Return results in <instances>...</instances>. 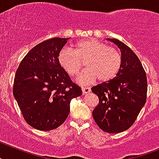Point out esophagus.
Returning a JSON list of instances; mask_svg holds the SVG:
<instances>
[{
	"instance_id": "1",
	"label": "esophagus",
	"mask_w": 159,
	"mask_h": 159,
	"mask_svg": "<svg viewBox=\"0 0 159 159\" xmlns=\"http://www.w3.org/2000/svg\"><path fill=\"white\" fill-rule=\"evenodd\" d=\"M90 91H91V89H90V88H87V87L82 88V93L84 95V94L89 93H90Z\"/></svg>"
}]
</instances>
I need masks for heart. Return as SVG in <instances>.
I'll return each mask as SVG.
<instances>
[{
  "label": "heart",
  "instance_id": "heart-1",
  "mask_svg": "<svg viewBox=\"0 0 159 159\" xmlns=\"http://www.w3.org/2000/svg\"><path fill=\"white\" fill-rule=\"evenodd\" d=\"M59 65L70 76H76L84 63L87 69L77 78L81 84L98 80L109 82L115 78L122 66V55L117 48L109 47L94 39L80 40L74 44V51L62 48L57 57Z\"/></svg>",
  "mask_w": 159,
  "mask_h": 159
}]
</instances>
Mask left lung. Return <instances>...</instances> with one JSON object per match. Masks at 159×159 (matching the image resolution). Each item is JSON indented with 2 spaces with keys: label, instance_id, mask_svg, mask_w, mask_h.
Here are the masks:
<instances>
[{
  "label": "left lung",
  "instance_id": "8db88e82",
  "mask_svg": "<svg viewBox=\"0 0 159 159\" xmlns=\"http://www.w3.org/2000/svg\"><path fill=\"white\" fill-rule=\"evenodd\" d=\"M121 51L122 66L115 78L92 88L99 98L93 111L96 124L104 132L119 133L134 124L145 104L147 94L146 74L140 59L124 43L108 38Z\"/></svg>",
  "mask_w": 159,
  "mask_h": 159
}]
</instances>
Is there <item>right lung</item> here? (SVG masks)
I'll return each instance as SVG.
<instances>
[{"label": "right lung", "instance_id": "add662e5", "mask_svg": "<svg viewBox=\"0 0 159 159\" xmlns=\"http://www.w3.org/2000/svg\"><path fill=\"white\" fill-rule=\"evenodd\" d=\"M70 38L55 37L35 45L14 76L13 93L27 124L40 131L58 128L67 118L71 99L82 94L57 61Z\"/></svg>", "mask_w": 159, "mask_h": 159}]
</instances>
